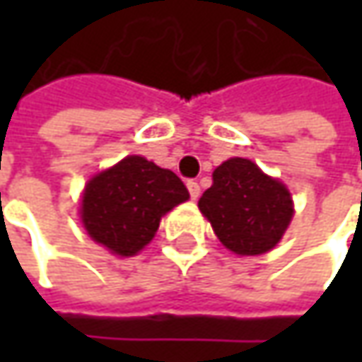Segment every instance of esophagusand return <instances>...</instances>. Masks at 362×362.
I'll use <instances>...</instances> for the list:
<instances>
[{"label":"esophagus","instance_id":"34e87169","mask_svg":"<svg viewBox=\"0 0 362 362\" xmlns=\"http://www.w3.org/2000/svg\"><path fill=\"white\" fill-rule=\"evenodd\" d=\"M187 189H189V195H191V199H197V197H199V193H202L199 183H195V181H187Z\"/></svg>","mask_w":362,"mask_h":362}]
</instances>
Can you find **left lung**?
<instances>
[{
	"label": "left lung",
	"instance_id": "left-lung-1",
	"mask_svg": "<svg viewBox=\"0 0 362 362\" xmlns=\"http://www.w3.org/2000/svg\"><path fill=\"white\" fill-rule=\"evenodd\" d=\"M199 209L217 240L238 256L270 252L294 216L284 183L242 157L223 160L214 171V185L202 195Z\"/></svg>",
	"mask_w": 362,
	"mask_h": 362
}]
</instances>
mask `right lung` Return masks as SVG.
Instances as JSON below:
<instances>
[{
	"label": "right lung",
	"instance_id": "1",
	"mask_svg": "<svg viewBox=\"0 0 362 362\" xmlns=\"http://www.w3.org/2000/svg\"><path fill=\"white\" fill-rule=\"evenodd\" d=\"M187 199V187L173 171L129 155L86 183L80 217L94 242L129 257L155 238L160 217Z\"/></svg>",
	"mask_w": 362,
	"mask_h": 362
}]
</instances>
